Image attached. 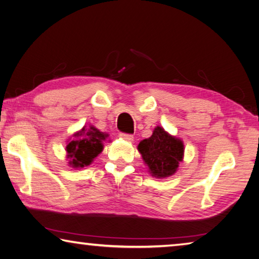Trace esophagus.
Segmentation results:
<instances>
[{"label": "esophagus", "instance_id": "esophagus-1", "mask_svg": "<svg viewBox=\"0 0 259 259\" xmlns=\"http://www.w3.org/2000/svg\"><path fill=\"white\" fill-rule=\"evenodd\" d=\"M120 138L126 140V141H133L134 140V136L129 135V134H120Z\"/></svg>", "mask_w": 259, "mask_h": 259}]
</instances>
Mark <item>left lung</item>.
Wrapping results in <instances>:
<instances>
[{
    "instance_id": "left-lung-1",
    "label": "left lung",
    "mask_w": 259,
    "mask_h": 259,
    "mask_svg": "<svg viewBox=\"0 0 259 259\" xmlns=\"http://www.w3.org/2000/svg\"><path fill=\"white\" fill-rule=\"evenodd\" d=\"M138 150L150 174L157 179L174 175L184 157L183 141L161 126H156L149 138L140 141Z\"/></svg>"
}]
</instances>
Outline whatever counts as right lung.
Wrapping results in <instances>:
<instances>
[{"label":"right lung","instance_id":"obj_1","mask_svg":"<svg viewBox=\"0 0 259 259\" xmlns=\"http://www.w3.org/2000/svg\"><path fill=\"white\" fill-rule=\"evenodd\" d=\"M73 137L66 146L68 164L74 168H83L92 164L95 157L102 153L103 141L108 135L101 133L94 125H85Z\"/></svg>","mask_w":259,"mask_h":259}]
</instances>
